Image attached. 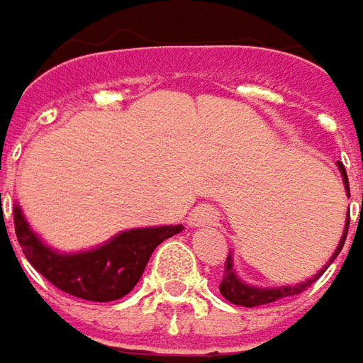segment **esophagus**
<instances>
[{
    "instance_id": "obj_1",
    "label": "esophagus",
    "mask_w": 363,
    "mask_h": 363,
    "mask_svg": "<svg viewBox=\"0 0 363 363\" xmlns=\"http://www.w3.org/2000/svg\"><path fill=\"white\" fill-rule=\"evenodd\" d=\"M217 220H219V213L213 206H196L189 217V225L205 227V225H215Z\"/></svg>"
}]
</instances>
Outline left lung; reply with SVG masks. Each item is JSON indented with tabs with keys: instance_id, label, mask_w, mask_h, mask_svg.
Returning <instances> with one entry per match:
<instances>
[{
	"instance_id": "1",
	"label": "left lung",
	"mask_w": 363,
	"mask_h": 363,
	"mask_svg": "<svg viewBox=\"0 0 363 363\" xmlns=\"http://www.w3.org/2000/svg\"><path fill=\"white\" fill-rule=\"evenodd\" d=\"M340 170H342L345 193H347V196H350V182H347V174H345V169L342 162H340ZM347 227H350V217H347V220H345V229H344V235H342V241H340V245H337V249H335V253H333V257H331V261L340 255V251H342V247H344L345 237H347ZM331 261L325 265V267L321 269L319 273H315L311 279L299 283V285H285V287H253V285H247V283H243L239 277H237V275H235V271H233V263H231V255H229L227 257V261H225V275H223V281H220L219 285V291L227 301H231V303H235V306H243V307L265 306V303H273V301H277V299H281V297H289V295H297V294H301V291H306L311 283L318 281L319 277L323 275V271L330 267Z\"/></svg>"
}]
</instances>
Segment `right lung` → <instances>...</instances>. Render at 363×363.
Masks as SVG:
<instances>
[{
    "label": "right lung",
    "instance_id": "add662e5",
    "mask_svg": "<svg viewBox=\"0 0 363 363\" xmlns=\"http://www.w3.org/2000/svg\"><path fill=\"white\" fill-rule=\"evenodd\" d=\"M16 237L23 255L54 287L88 301H114L138 283L152 251L182 225L146 227L118 233L102 247L82 253H57L30 229L21 208L13 206Z\"/></svg>",
    "mask_w": 363,
    "mask_h": 363
}]
</instances>
